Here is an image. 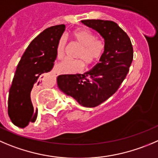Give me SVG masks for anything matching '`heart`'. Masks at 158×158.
Here are the masks:
<instances>
[{
  "label": "heart",
  "mask_w": 158,
  "mask_h": 158,
  "mask_svg": "<svg viewBox=\"0 0 158 158\" xmlns=\"http://www.w3.org/2000/svg\"><path fill=\"white\" fill-rule=\"evenodd\" d=\"M73 41L80 45L81 49L77 53L78 58L84 60L87 65L98 60L105 50V43L102 40L95 38L94 33L86 28H78L71 33ZM67 40L64 36L60 39L56 46V56L60 59L65 52ZM84 62L80 59H65L57 65V70L63 73H74L83 69Z\"/></svg>",
  "instance_id": "b5f03b06"
}]
</instances>
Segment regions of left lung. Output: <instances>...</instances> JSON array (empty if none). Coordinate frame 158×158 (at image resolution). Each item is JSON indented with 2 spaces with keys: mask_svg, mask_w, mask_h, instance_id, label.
<instances>
[{
  "mask_svg": "<svg viewBox=\"0 0 158 158\" xmlns=\"http://www.w3.org/2000/svg\"><path fill=\"white\" fill-rule=\"evenodd\" d=\"M81 23L102 37L105 50L99 63L80 74H63L56 78L60 91L84 107L93 108L104 102L118 90L133 61V49L127 33L115 22L99 19Z\"/></svg>",
  "mask_w": 158,
  "mask_h": 158,
  "instance_id": "left-lung-1",
  "label": "left lung"
}]
</instances>
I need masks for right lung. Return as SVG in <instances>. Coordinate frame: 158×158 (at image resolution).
Masks as SVG:
<instances>
[{
	"mask_svg": "<svg viewBox=\"0 0 158 158\" xmlns=\"http://www.w3.org/2000/svg\"><path fill=\"white\" fill-rule=\"evenodd\" d=\"M65 25L49 27L31 42L18 64L9 90L7 112L12 123L25 128L35 122L38 109L34 108L31 95L43 86L44 75L52 70L56 58V46Z\"/></svg>",
	"mask_w": 158,
	"mask_h": 158,
	"instance_id": "1",
	"label": "right lung"
}]
</instances>
